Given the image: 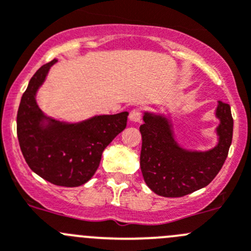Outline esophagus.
<instances>
[{"label": "esophagus", "instance_id": "esophagus-1", "mask_svg": "<svg viewBox=\"0 0 251 251\" xmlns=\"http://www.w3.org/2000/svg\"><path fill=\"white\" fill-rule=\"evenodd\" d=\"M129 119L132 122H140V119H142V112H140V109H132L129 113Z\"/></svg>", "mask_w": 251, "mask_h": 251}]
</instances>
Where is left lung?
Instances as JSON below:
<instances>
[{"instance_id": "obj_1", "label": "left lung", "mask_w": 251, "mask_h": 251, "mask_svg": "<svg viewBox=\"0 0 251 251\" xmlns=\"http://www.w3.org/2000/svg\"><path fill=\"white\" fill-rule=\"evenodd\" d=\"M216 132L218 143L206 151L181 147L174 135L171 118L163 113L144 112L140 169L148 187L163 197H182L203 188L223 166L233 138L230 106L218 101Z\"/></svg>"}]
</instances>
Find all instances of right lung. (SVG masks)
Here are the masks:
<instances>
[{
	"mask_svg": "<svg viewBox=\"0 0 251 251\" xmlns=\"http://www.w3.org/2000/svg\"><path fill=\"white\" fill-rule=\"evenodd\" d=\"M56 61L43 65L30 78L17 113V135L28 166L37 175L56 186L77 187L95 175L104 148L127 126L128 112L77 123L45 116L37 92Z\"/></svg>",
	"mask_w": 251,
	"mask_h": 251,
	"instance_id": "add662e5",
	"label": "right lung"
}]
</instances>
